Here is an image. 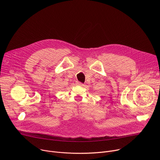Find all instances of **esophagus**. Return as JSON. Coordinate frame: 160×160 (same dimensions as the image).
Segmentation results:
<instances>
[{"mask_svg":"<svg viewBox=\"0 0 160 160\" xmlns=\"http://www.w3.org/2000/svg\"><path fill=\"white\" fill-rule=\"evenodd\" d=\"M77 84L78 85H80V86H83V83H82L80 82H77Z\"/></svg>","mask_w":160,"mask_h":160,"instance_id":"esophagus-1","label":"esophagus"}]
</instances>
